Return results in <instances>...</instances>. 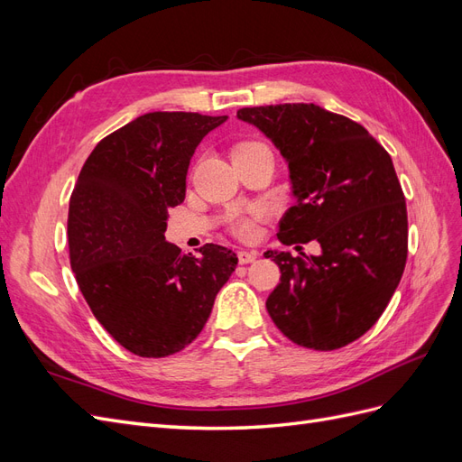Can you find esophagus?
<instances>
[{
    "label": "esophagus",
    "mask_w": 462,
    "mask_h": 462,
    "mask_svg": "<svg viewBox=\"0 0 462 462\" xmlns=\"http://www.w3.org/2000/svg\"><path fill=\"white\" fill-rule=\"evenodd\" d=\"M236 256H239V263H253L258 254L253 253V250H239Z\"/></svg>",
    "instance_id": "esophagus-1"
}]
</instances>
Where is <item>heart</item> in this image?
Returning <instances> with one entry per match:
<instances>
[{
  "label": "heart",
  "instance_id": "1",
  "mask_svg": "<svg viewBox=\"0 0 462 462\" xmlns=\"http://www.w3.org/2000/svg\"><path fill=\"white\" fill-rule=\"evenodd\" d=\"M262 217H263V212L260 208L250 209V212H246V214L235 216L231 219V233L235 236H239V239H243V241H253L258 233L256 226Z\"/></svg>",
  "mask_w": 462,
  "mask_h": 462
}]
</instances>
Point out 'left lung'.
I'll return each instance as SVG.
<instances>
[{"instance_id":"8db88e82","label":"left lung","mask_w":462,"mask_h":462,"mask_svg":"<svg viewBox=\"0 0 462 462\" xmlns=\"http://www.w3.org/2000/svg\"><path fill=\"white\" fill-rule=\"evenodd\" d=\"M236 117L289 163L297 204L277 239L321 246L319 256L263 254L282 270L265 300L273 324L314 351L356 341L383 314L407 263V204L391 156L362 125L314 104L243 107Z\"/></svg>"}]
</instances>
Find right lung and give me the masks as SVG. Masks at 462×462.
I'll return each mask as SVG.
<instances>
[{
  "label": "right lung",
  "mask_w": 462,
  "mask_h": 462,
  "mask_svg": "<svg viewBox=\"0 0 462 462\" xmlns=\"http://www.w3.org/2000/svg\"><path fill=\"white\" fill-rule=\"evenodd\" d=\"M187 111H153L96 144L69 202V258L92 314L136 356L162 358L199 337L235 253L200 256L165 241L167 209L185 200L202 138L226 123Z\"/></svg>",
  "instance_id": "right-lung-1"
}]
</instances>
